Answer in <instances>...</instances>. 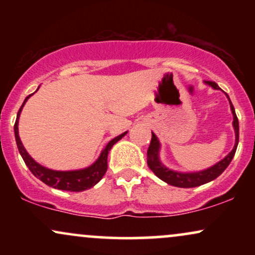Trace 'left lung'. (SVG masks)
<instances>
[{"label": "left lung", "mask_w": 255, "mask_h": 255, "mask_svg": "<svg viewBox=\"0 0 255 255\" xmlns=\"http://www.w3.org/2000/svg\"><path fill=\"white\" fill-rule=\"evenodd\" d=\"M206 84H209L210 86L213 87V89H219L218 85L216 84L215 81H206ZM225 95H227V93H225ZM227 97L229 99V96L227 95ZM230 108H231V111H233V116H234L233 125H234V129H235L236 141H235V146H234L233 151H231L230 153L224 158V159H222L221 162H218L216 165H213L211 168L206 169V170H203V171L187 172V174L172 171L170 169L165 168V166L159 162V157H158L159 141H158L157 136L152 133L151 142L147 150L148 168H150L151 170L154 172V175H156L157 177H159L160 180H163L166 183L171 184V186L181 187V188H192V187L201 186V184L207 183L210 182V181L217 178L219 175L227 169V166L230 164L231 159H233L234 156H235L236 148H238V144H239V120H238V116H236L235 109H234L231 102H230Z\"/></svg>", "instance_id": "8db88e82"}]
</instances>
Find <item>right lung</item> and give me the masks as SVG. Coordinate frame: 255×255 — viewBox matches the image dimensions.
I'll use <instances>...</instances> for the list:
<instances>
[{"label":"right lung","mask_w":255,"mask_h":255,"mask_svg":"<svg viewBox=\"0 0 255 255\" xmlns=\"http://www.w3.org/2000/svg\"><path fill=\"white\" fill-rule=\"evenodd\" d=\"M31 97L27 96L26 99L22 103L21 108L17 111L16 121L14 125V133H15V141L17 145V150H19L20 154H21L22 159H24L25 164L28 166L32 174L34 175L37 178H39L40 181H43L44 183L48 184V186L54 187V188L62 189V191H71V192H81L85 189H89L91 187L95 186L96 183H98L102 180V177L104 176V174L107 172L108 169V153L111 150L114 144L119 141L120 139H122V136H125L127 134V131L122 133L121 135L116 136L115 139H113L109 141V144L105 146V148L102 151L101 156L96 163H93L92 165L89 168L83 169V170H75V171H55L50 170V169H46L38 164L37 162H34L33 159L30 157V154L26 152L24 146L21 144V140L19 137V131H17V120H19L20 113H21L22 107H24L26 101Z\"/></svg>","instance_id":"obj_1"}]
</instances>
